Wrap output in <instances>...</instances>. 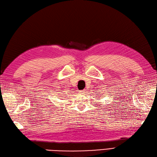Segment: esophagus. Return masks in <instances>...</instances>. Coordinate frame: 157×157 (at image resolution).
<instances>
[{"label": "esophagus", "instance_id": "34e87169", "mask_svg": "<svg viewBox=\"0 0 157 157\" xmlns=\"http://www.w3.org/2000/svg\"><path fill=\"white\" fill-rule=\"evenodd\" d=\"M85 92V90H80V91H79V93H84Z\"/></svg>", "mask_w": 157, "mask_h": 157}]
</instances>
